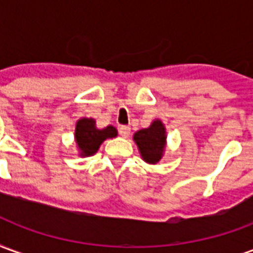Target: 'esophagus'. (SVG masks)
I'll return each instance as SVG.
<instances>
[{
	"instance_id": "obj_1",
	"label": "esophagus",
	"mask_w": 253,
	"mask_h": 253,
	"mask_svg": "<svg viewBox=\"0 0 253 253\" xmlns=\"http://www.w3.org/2000/svg\"><path fill=\"white\" fill-rule=\"evenodd\" d=\"M130 131H131V130H130V127L128 126H121V128H119V134H121L123 138H128Z\"/></svg>"
}]
</instances>
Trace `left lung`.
<instances>
[{"label": "left lung", "mask_w": 253, "mask_h": 253, "mask_svg": "<svg viewBox=\"0 0 253 253\" xmlns=\"http://www.w3.org/2000/svg\"><path fill=\"white\" fill-rule=\"evenodd\" d=\"M134 142L145 163L157 164L167 148V128L161 119H154L150 126L134 134Z\"/></svg>", "instance_id": "left-lung-1"}]
</instances>
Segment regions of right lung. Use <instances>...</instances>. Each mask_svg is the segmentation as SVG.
Returning a JSON list of instances; mask_svg holds the SVG:
<instances>
[{
    "instance_id": "right-lung-1",
    "label": "right lung",
    "mask_w": 253,
    "mask_h": 253,
    "mask_svg": "<svg viewBox=\"0 0 253 253\" xmlns=\"http://www.w3.org/2000/svg\"><path fill=\"white\" fill-rule=\"evenodd\" d=\"M118 130L114 126H107L104 128H97L93 118H81L76 123L74 141L78 149L80 157H90L97 153L100 145L105 139L115 138Z\"/></svg>"
}]
</instances>
